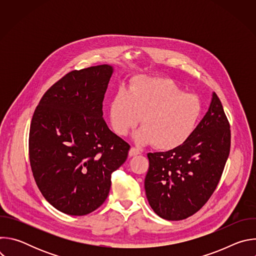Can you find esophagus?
Here are the masks:
<instances>
[{
  "instance_id": "1",
  "label": "esophagus",
  "mask_w": 256,
  "mask_h": 256,
  "mask_svg": "<svg viewBox=\"0 0 256 256\" xmlns=\"http://www.w3.org/2000/svg\"><path fill=\"white\" fill-rule=\"evenodd\" d=\"M140 152L136 149V148H134V147H132L130 149V152H128V156L130 157H134V156H138V155H140Z\"/></svg>"
}]
</instances>
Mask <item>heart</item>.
Listing matches in <instances>:
<instances>
[{"label": "heart", "mask_w": 256, "mask_h": 256, "mask_svg": "<svg viewBox=\"0 0 256 256\" xmlns=\"http://www.w3.org/2000/svg\"><path fill=\"white\" fill-rule=\"evenodd\" d=\"M202 116V103L186 94L173 81L138 77L130 90L120 88L112 98L109 118L114 130L126 136L140 120L134 134L140 144L153 142L155 148L169 151L184 144L194 134Z\"/></svg>", "instance_id": "heart-1"}]
</instances>
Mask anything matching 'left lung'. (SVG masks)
<instances>
[{
  "label": "left lung",
  "mask_w": 256,
  "mask_h": 256,
  "mask_svg": "<svg viewBox=\"0 0 256 256\" xmlns=\"http://www.w3.org/2000/svg\"><path fill=\"white\" fill-rule=\"evenodd\" d=\"M230 144L229 122L212 92L206 114L184 144L148 154L144 190L153 210L165 220L179 221L200 210L220 181Z\"/></svg>",
  "instance_id": "1"
}]
</instances>
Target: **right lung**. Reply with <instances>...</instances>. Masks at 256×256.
Wrapping results in <instances>:
<instances>
[{"mask_svg":"<svg viewBox=\"0 0 256 256\" xmlns=\"http://www.w3.org/2000/svg\"><path fill=\"white\" fill-rule=\"evenodd\" d=\"M114 66L72 70L52 85L36 107L29 132L32 173L56 210L84 216L98 208L112 173L126 160L130 144L108 128L102 102Z\"/></svg>","mask_w":256,"mask_h":256,"instance_id":"obj_1","label":"right lung"}]
</instances>
